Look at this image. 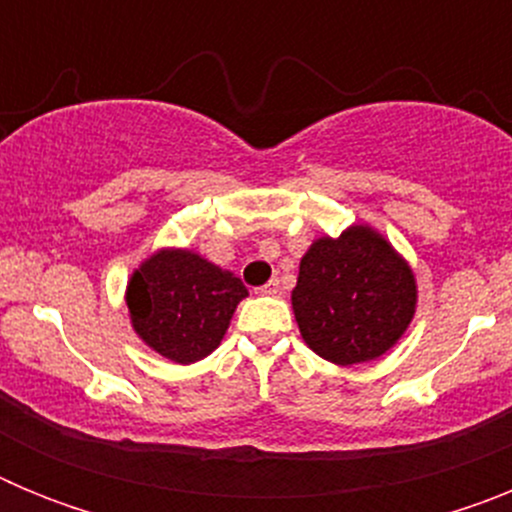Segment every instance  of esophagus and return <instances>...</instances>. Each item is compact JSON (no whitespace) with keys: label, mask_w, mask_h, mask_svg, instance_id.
<instances>
[{"label":"esophagus","mask_w":512,"mask_h":512,"mask_svg":"<svg viewBox=\"0 0 512 512\" xmlns=\"http://www.w3.org/2000/svg\"><path fill=\"white\" fill-rule=\"evenodd\" d=\"M261 295H277L279 292V279H271V282H266L264 287H259Z\"/></svg>","instance_id":"1"}]
</instances>
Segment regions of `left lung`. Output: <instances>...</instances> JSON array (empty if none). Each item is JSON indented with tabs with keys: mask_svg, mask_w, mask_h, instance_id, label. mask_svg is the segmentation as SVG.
<instances>
[{
	"mask_svg": "<svg viewBox=\"0 0 512 512\" xmlns=\"http://www.w3.org/2000/svg\"><path fill=\"white\" fill-rule=\"evenodd\" d=\"M418 307L410 264L372 225L320 235L300 261L292 310L302 341L338 366L384 356L405 336Z\"/></svg>",
	"mask_w": 512,
	"mask_h": 512,
	"instance_id": "8db88e82",
	"label": "left lung"
}]
</instances>
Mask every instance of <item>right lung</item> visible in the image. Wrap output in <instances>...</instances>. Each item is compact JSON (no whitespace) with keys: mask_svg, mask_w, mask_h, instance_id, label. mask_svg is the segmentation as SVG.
I'll list each match as a JSON object with an SVG mask.
<instances>
[{"mask_svg":"<svg viewBox=\"0 0 512 512\" xmlns=\"http://www.w3.org/2000/svg\"><path fill=\"white\" fill-rule=\"evenodd\" d=\"M248 289L189 248H158L130 274L125 302L135 336L174 364H194L220 346Z\"/></svg>","mask_w":512,"mask_h":512,"instance_id":"obj_1","label":"right lung"}]
</instances>
